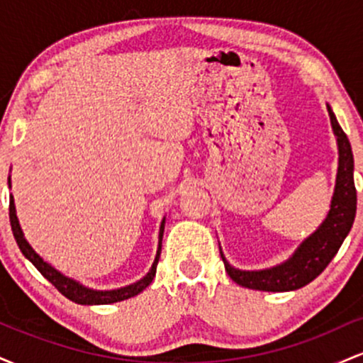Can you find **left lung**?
Here are the masks:
<instances>
[{
    "mask_svg": "<svg viewBox=\"0 0 363 363\" xmlns=\"http://www.w3.org/2000/svg\"><path fill=\"white\" fill-rule=\"evenodd\" d=\"M329 119H331L333 131H335L336 143H338V174H336V186L333 193L331 208H329L326 220L319 225L314 234L307 237L298 245L297 251L291 254L285 262L259 272H242L235 269L225 259H222L228 277L237 285L245 289L262 291H290L306 286L314 278L326 269V266L336 256L338 249L343 244L345 237L352 230L353 220L357 213V189L353 182V153L352 145L345 135V131L336 121L335 112L328 106Z\"/></svg>",
    "mask_w": 363,
    "mask_h": 363,
    "instance_id": "left-lung-1",
    "label": "left lung"
}]
</instances>
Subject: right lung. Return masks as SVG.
<instances>
[{
  "label": "right lung",
  "mask_w": 363,
  "mask_h": 363,
  "mask_svg": "<svg viewBox=\"0 0 363 363\" xmlns=\"http://www.w3.org/2000/svg\"><path fill=\"white\" fill-rule=\"evenodd\" d=\"M8 186H11L10 177H8ZM10 223H11V230H13L15 240L18 244L20 251L32 264L39 269L40 274L52 283L57 290L65 295L66 298L74 303H82V306H104V303H114V302H121V301H126V298L135 297L138 295L140 291H143L147 286L152 283L153 277L157 273V264H158V257H160V251H162V237H164V227H165V218L162 220L160 223V232H158V249H157V256L155 261H153L152 269H150L148 274L145 278H141L140 281L133 283V285L123 286V289L118 290H91L83 286L82 283L72 280V278L65 277V274L57 272L56 268H52L51 264H48L43 257L37 254L32 245L27 242V239L23 237L22 228H20L18 218H16V211H15V201H13V196H10Z\"/></svg>",
  "instance_id": "add662e5"
}]
</instances>
